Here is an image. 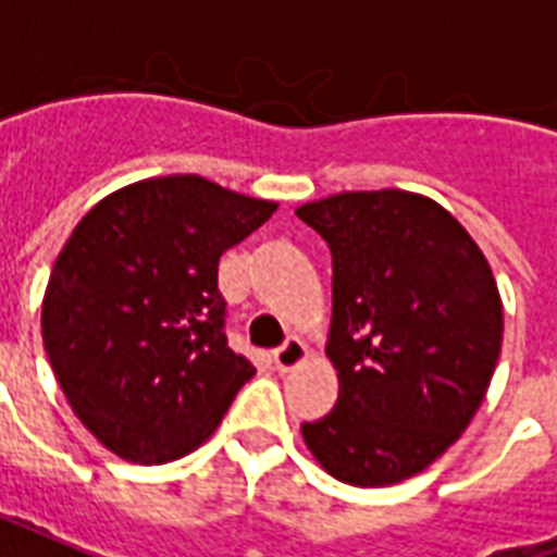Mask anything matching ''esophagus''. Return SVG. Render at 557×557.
I'll use <instances>...</instances> for the list:
<instances>
[{"label": "esophagus", "mask_w": 557, "mask_h": 557, "mask_svg": "<svg viewBox=\"0 0 557 557\" xmlns=\"http://www.w3.org/2000/svg\"><path fill=\"white\" fill-rule=\"evenodd\" d=\"M304 362H307V345H304L300 338H288L286 345L274 350V368H277L280 373H288L292 368H297V364Z\"/></svg>", "instance_id": "34e87169"}]
</instances>
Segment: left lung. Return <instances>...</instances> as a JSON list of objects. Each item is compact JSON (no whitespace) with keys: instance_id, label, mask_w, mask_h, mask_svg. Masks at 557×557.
Masks as SVG:
<instances>
[{"instance_id":"1","label":"left lung","mask_w":557,"mask_h":557,"mask_svg":"<svg viewBox=\"0 0 557 557\" xmlns=\"http://www.w3.org/2000/svg\"><path fill=\"white\" fill-rule=\"evenodd\" d=\"M295 212L333 253L338 373V403L300 435L338 482L397 485L444 456L485 400L503 347L494 271L426 195L338 193Z\"/></svg>"}]
</instances>
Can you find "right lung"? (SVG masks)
<instances>
[{
    "mask_svg": "<svg viewBox=\"0 0 557 557\" xmlns=\"http://www.w3.org/2000/svg\"><path fill=\"white\" fill-rule=\"evenodd\" d=\"M274 210L201 175H163L104 195L75 224L42 295V347L113 456H189L257 373L227 347L219 260Z\"/></svg>",
    "mask_w": 557,
    "mask_h": 557,
    "instance_id": "right-lung-1",
    "label": "right lung"
}]
</instances>
